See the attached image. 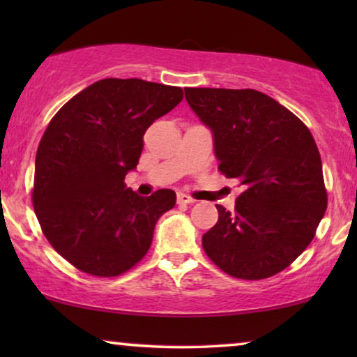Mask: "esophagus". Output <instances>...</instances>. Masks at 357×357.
<instances>
[{"label": "esophagus", "mask_w": 357, "mask_h": 357, "mask_svg": "<svg viewBox=\"0 0 357 357\" xmlns=\"http://www.w3.org/2000/svg\"><path fill=\"white\" fill-rule=\"evenodd\" d=\"M177 202H178V204H193L197 199H193L192 197H188V195H185V193H178Z\"/></svg>", "instance_id": "obj_1"}]
</instances>
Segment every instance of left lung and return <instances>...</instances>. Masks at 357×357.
Here are the masks:
<instances>
[{
    "label": "left lung",
    "instance_id": "8db88e82",
    "mask_svg": "<svg viewBox=\"0 0 357 357\" xmlns=\"http://www.w3.org/2000/svg\"><path fill=\"white\" fill-rule=\"evenodd\" d=\"M185 99L211 130L219 170L243 188L234 213L216 204L204 252L234 278L276 275L305 250L326 209L314 136L263 92L185 87Z\"/></svg>",
    "mask_w": 357,
    "mask_h": 357
}]
</instances>
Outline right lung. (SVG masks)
<instances>
[{
  "instance_id": "right-lung-1",
  "label": "right lung",
  "mask_w": 357,
  "mask_h": 357,
  "mask_svg": "<svg viewBox=\"0 0 357 357\" xmlns=\"http://www.w3.org/2000/svg\"><path fill=\"white\" fill-rule=\"evenodd\" d=\"M183 99L180 87L143 79L97 81L58 110L36 155L32 202L50 245L77 270L119 276L149 250L175 192L139 197L125 175L138 165L143 136Z\"/></svg>"
}]
</instances>
